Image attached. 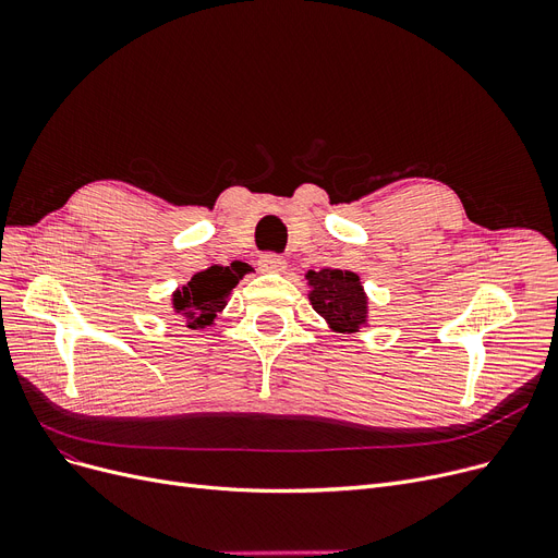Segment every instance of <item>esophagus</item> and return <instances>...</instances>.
Returning <instances> with one entry per match:
<instances>
[{
	"mask_svg": "<svg viewBox=\"0 0 558 558\" xmlns=\"http://www.w3.org/2000/svg\"><path fill=\"white\" fill-rule=\"evenodd\" d=\"M257 266H259V271H266V274H278V271H282V269H284L287 262H284V257H282V255L266 253V255H262V257L257 259Z\"/></svg>",
	"mask_w": 558,
	"mask_h": 558,
	"instance_id": "obj_1",
	"label": "esophagus"
}]
</instances>
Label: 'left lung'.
Returning a JSON list of instances; mask_svg holds the SVG:
<instances>
[{
	"mask_svg": "<svg viewBox=\"0 0 558 558\" xmlns=\"http://www.w3.org/2000/svg\"><path fill=\"white\" fill-rule=\"evenodd\" d=\"M310 303L335 332H357L367 324V294L357 274L322 269L305 274Z\"/></svg>",
	"mask_w": 558,
	"mask_h": 558,
	"instance_id": "left-lung-1",
	"label": "left lung"
}]
</instances>
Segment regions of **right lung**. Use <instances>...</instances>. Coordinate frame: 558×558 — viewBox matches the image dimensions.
Masks as SVG:
<instances>
[{
	"label": "right lung",
	"mask_w": 558,
	"mask_h": 558,
	"mask_svg": "<svg viewBox=\"0 0 558 558\" xmlns=\"http://www.w3.org/2000/svg\"><path fill=\"white\" fill-rule=\"evenodd\" d=\"M246 271L230 269V266L214 264L205 271H198L178 292H173V312L186 319V328L201 330L214 324L216 314L228 305L232 289L244 278Z\"/></svg>",
	"instance_id": "right-lung-1"
}]
</instances>
